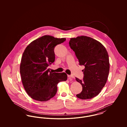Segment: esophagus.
Listing matches in <instances>:
<instances>
[{
	"instance_id": "esophagus-1",
	"label": "esophagus",
	"mask_w": 127,
	"mask_h": 127,
	"mask_svg": "<svg viewBox=\"0 0 127 127\" xmlns=\"http://www.w3.org/2000/svg\"><path fill=\"white\" fill-rule=\"evenodd\" d=\"M68 77L70 80H72V79L74 78V76L71 75H68Z\"/></svg>"
}]
</instances>
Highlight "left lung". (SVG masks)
<instances>
[{
  "label": "left lung",
  "mask_w": 127,
  "mask_h": 127,
  "mask_svg": "<svg viewBox=\"0 0 127 127\" xmlns=\"http://www.w3.org/2000/svg\"><path fill=\"white\" fill-rule=\"evenodd\" d=\"M69 46L85 66L83 80L76 78L82 86V92L76 95L81 99H90L99 94L107 83L109 71V55L99 41L91 37L81 36L70 38Z\"/></svg>",
  "instance_id": "8db88e82"
}]
</instances>
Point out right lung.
Here are the masks:
<instances>
[{
	"label": "right lung",
	"instance_id": "1",
	"mask_svg": "<svg viewBox=\"0 0 127 127\" xmlns=\"http://www.w3.org/2000/svg\"><path fill=\"white\" fill-rule=\"evenodd\" d=\"M65 40L45 35L32 41L24 50L20 73L24 88L31 98L49 100L56 95L58 83L67 80L65 73L51 72L48 67L55 61V46Z\"/></svg>",
	"mask_w": 127,
	"mask_h": 127
}]
</instances>
